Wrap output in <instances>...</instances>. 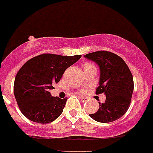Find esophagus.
<instances>
[{"mask_svg":"<svg viewBox=\"0 0 153 153\" xmlns=\"http://www.w3.org/2000/svg\"><path fill=\"white\" fill-rule=\"evenodd\" d=\"M80 101L82 102H85L87 101V100H88V98L87 97H80Z\"/></svg>","mask_w":153,"mask_h":153,"instance_id":"1","label":"esophagus"}]
</instances>
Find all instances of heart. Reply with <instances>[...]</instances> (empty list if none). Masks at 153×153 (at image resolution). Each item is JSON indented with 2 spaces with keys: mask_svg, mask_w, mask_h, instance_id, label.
Returning a JSON list of instances; mask_svg holds the SVG:
<instances>
[{
  "mask_svg": "<svg viewBox=\"0 0 153 153\" xmlns=\"http://www.w3.org/2000/svg\"><path fill=\"white\" fill-rule=\"evenodd\" d=\"M90 66H93V65H91V64H90V63H85L84 65H83V68H87V67H90Z\"/></svg>",
  "mask_w": 153,
  "mask_h": 153,
  "instance_id": "1",
  "label": "heart"
}]
</instances>
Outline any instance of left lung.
Returning a JSON list of instances; mask_svg holds the SVG:
<instances>
[{
  "mask_svg": "<svg viewBox=\"0 0 153 153\" xmlns=\"http://www.w3.org/2000/svg\"><path fill=\"white\" fill-rule=\"evenodd\" d=\"M93 61L100 71L97 94L104 93L106 100L99 102V110L89 116L100 123H110L121 117L128 110L134 91V80L128 67L121 57L100 51L84 55Z\"/></svg>",
  "mask_w": 153,
  "mask_h": 153,
  "instance_id": "obj_1",
  "label": "left lung"
}]
</instances>
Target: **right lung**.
Instances as JSON below:
<instances>
[{"mask_svg":"<svg viewBox=\"0 0 153 153\" xmlns=\"http://www.w3.org/2000/svg\"><path fill=\"white\" fill-rule=\"evenodd\" d=\"M72 56L41 54L28 60L16 75L14 93L22 113L38 123H48L62 114L68 99L52 97L50 90L64 72L80 59Z\"/></svg>","mask_w":153,"mask_h":153,"instance_id":"add662e5","label":"right lung"}]
</instances>
